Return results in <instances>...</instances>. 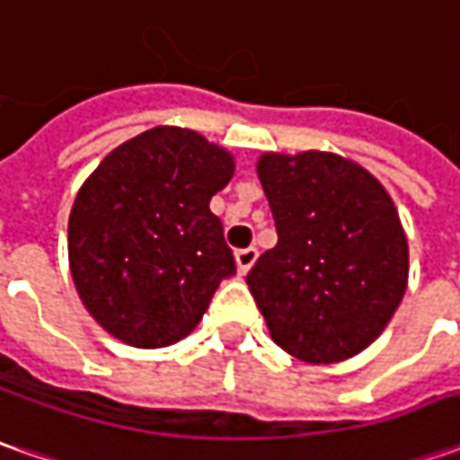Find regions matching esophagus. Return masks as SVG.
<instances>
[{"mask_svg": "<svg viewBox=\"0 0 460 460\" xmlns=\"http://www.w3.org/2000/svg\"><path fill=\"white\" fill-rule=\"evenodd\" d=\"M258 258V251L256 248H243L235 253V263H238V271L240 274H248L251 271V266L256 263Z\"/></svg>", "mask_w": 460, "mask_h": 460, "instance_id": "34e87169", "label": "esophagus"}]
</instances>
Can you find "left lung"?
I'll use <instances>...</instances> for the list:
<instances>
[{
  "mask_svg": "<svg viewBox=\"0 0 460 460\" xmlns=\"http://www.w3.org/2000/svg\"><path fill=\"white\" fill-rule=\"evenodd\" d=\"M256 171L279 243L245 281L274 343L307 363L353 358L407 292L397 207L374 173L338 153H263Z\"/></svg>",
  "mask_w": 460,
  "mask_h": 460,
  "instance_id": "1",
  "label": "left lung"
}]
</instances>
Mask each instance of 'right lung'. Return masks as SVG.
Here are the masks:
<instances>
[{
  "label": "right lung",
  "mask_w": 460,
  "mask_h": 460,
  "mask_svg": "<svg viewBox=\"0 0 460 460\" xmlns=\"http://www.w3.org/2000/svg\"><path fill=\"white\" fill-rule=\"evenodd\" d=\"M233 153L158 125L117 146L81 184L68 217V266L84 307L122 343L164 348L199 325L235 258L209 199Z\"/></svg>",
  "instance_id": "add662e5"
}]
</instances>
